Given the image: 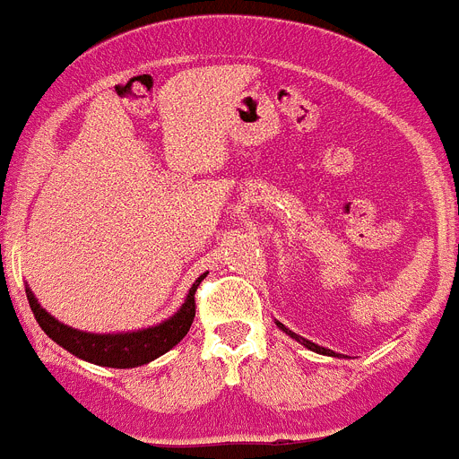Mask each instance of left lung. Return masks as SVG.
Wrapping results in <instances>:
<instances>
[{"mask_svg": "<svg viewBox=\"0 0 459 459\" xmlns=\"http://www.w3.org/2000/svg\"><path fill=\"white\" fill-rule=\"evenodd\" d=\"M275 324H278V328H282V331H285V333L290 335V338H294L296 342H301L303 347H307V350H310V351H317V354H324V356H342V354H335L333 350H326V347H319V344L310 342V340L301 338V335H296L294 331H290V328H287V326H282V324H280V322H275Z\"/></svg>", "mask_w": 459, "mask_h": 459, "instance_id": "obj_1", "label": "left lung"}]
</instances>
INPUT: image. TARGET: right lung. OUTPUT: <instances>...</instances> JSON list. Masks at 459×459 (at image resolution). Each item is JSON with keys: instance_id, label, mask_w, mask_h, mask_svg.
<instances>
[{"instance_id": "right-lung-1", "label": "right lung", "mask_w": 459, "mask_h": 459, "mask_svg": "<svg viewBox=\"0 0 459 459\" xmlns=\"http://www.w3.org/2000/svg\"><path fill=\"white\" fill-rule=\"evenodd\" d=\"M204 278L206 273L195 280L186 301L181 303V307L174 312L172 317L156 324V326L131 331V333H87V331L66 326V324H62L59 319L52 317L50 312L40 307L39 299H36L30 287L24 291H27V301H30L36 322L46 331L48 338L55 340L59 347H64L78 359L96 363V366L119 368L121 370V368L147 366L153 359L163 356L165 351L172 350L174 344H179L184 340L195 319V291H197V285Z\"/></svg>"}]
</instances>
